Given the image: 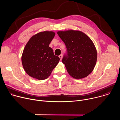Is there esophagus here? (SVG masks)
<instances>
[{
    "label": "esophagus",
    "instance_id": "obj_1",
    "mask_svg": "<svg viewBox=\"0 0 120 120\" xmlns=\"http://www.w3.org/2000/svg\"><path fill=\"white\" fill-rule=\"evenodd\" d=\"M59 57L60 59V60H62V57H63V55L61 54V55H60L59 56Z\"/></svg>",
    "mask_w": 120,
    "mask_h": 120
}]
</instances>
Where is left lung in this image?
Listing matches in <instances>:
<instances>
[{"label":"left lung","mask_w":120,"mask_h":120,"mask_svg":"<svg viewBox=\"0 0 120 120\" xmlns=\"http://www.w3.org/2000/svg\"><path fill=\"white\" fill-rule=\"evenodd\" d=\"M57 34L66 47L62 62L68 73L75 79L88 76L94 69L97 57L91 39L79 31H59Z\"/></svg>","instance_id":"obj_1"}]
</instances>
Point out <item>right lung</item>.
<instances>
[{
  "label": "right lung",
  "instance_id": "obj_1",
  "mask_svg": "<svg viewBox=\"0 0 120 120\" xmlns=\"http://www.w3.org/2000/svg\"><path fill=\"white\" fill-rule=\"evenodd\" d=\"M55 36L52 31L40 32L33 36L24 49L22 63L26 72L38 80L48 77L58 64L60 58L49 47Z\"/></svg>",
  "mask_w": 120,
  "mask_h": 120
}]
</instances>
